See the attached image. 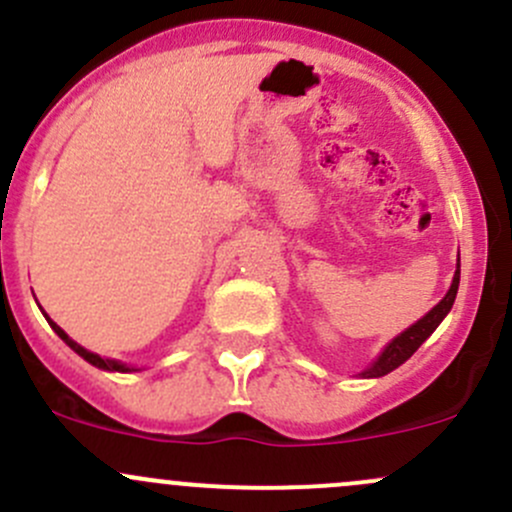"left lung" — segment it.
<instances>
[{"label":"left lung","mask_w":512,"mask_h":512,"mask_svg":"<svg viewBox=\"0 0 512 512\" xmlns=\"http://www.w3.org/2000/svg\"><path fill=\"white\" fill-rule=\"evenodd\" d=\"M458 281H461V261H458L456 273H453L449 293H446L444 298H441L439 303H436L434 308L424 315V318L416 320L412 328H407L402 335L394 337V340L384 347L382 355H379L377 360H374L372 365L362 372V377H384V374H389L392 370H397L399 365H404V362H407L409 357L419 350L421 342L434 333V330L439 328L441 320L449 315L453 300H456V293H458Z\"/></svg>","instance_id":"8db88e82"}]
</instances>
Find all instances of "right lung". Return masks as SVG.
<instances>
[{
    "instance_id": "obj_1",
    "label": "right lung",
    "mask_w": 512,
    "mask_h": 512,
    "mask_svg": "<svg viewBox=\"0 0 512 512\" xmlns=\"http://www.w3.org/2000/svg\"><path fill=\"white\" fill-rule=\"evenodd\" d=\"M49 325H51V328H54V333L59 335L61 340L66 342L68 347H71L73 352H78V355H81L83 360H86V362H91V365H93V367H98V370H108V372H133V367L123 365V362H118V360H105V357L96 355V352H88L86 347H81V345H78L76 340H71V337H68L66 333H63V330L59 328V325L54 323V320H49Z\"/></svg>"
}]
</instances>
